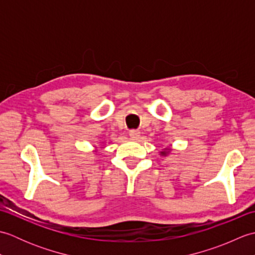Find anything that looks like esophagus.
<instances>
[{
  "label": "esophagus",
  "instance_id": "34e87169",
  "mask_svg": "<svg viewBox=\"0 0 255 255\" xmlns=\"http://www.w3.org/2000/svg\"><path fill=\"white\" fill-rule=\"evenodd\" d=\"M129 136L133 139H138L140 136V131L137 130V129H131V130L129 131Z\"/></svg>",
  "mask_w": 255,
  "mask_h": 255
}]
</instances>
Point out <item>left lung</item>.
Masks as SVG:
<instances>
[{"mask_svg": "<svg viewBox=\"0 0 255 255\" xmlns=\"http://www.w3.org/2000/svg\"><path fill=\"white\" fill-rule=\"evenodd\" d=\"M162 153H163V154H165V153H166V152H162Z\"/></svg>", "mask_w": 255, "mask_h": 255, "instance_id": "left-lung-1", "label": "left lung"}]
</instances>
